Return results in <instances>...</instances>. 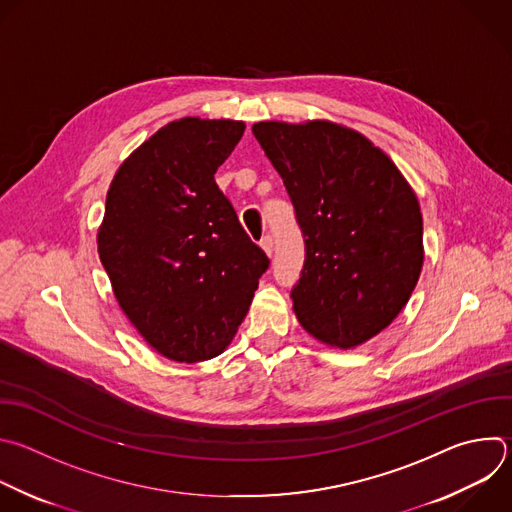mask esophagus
<instances>
[{"label": "esophagus", "instance_id": "34e87169", "mask_svg": "<svg viewBox=\"0 0 512 512\" xmlns=\"http://www.w3.org/2000/svg\"><path fill=\"white\" fill-rule=\"evenodd\" d=\"M261 249L267 253V257H271V255H273V237L265 235V237L261 239Z\"/></svg>", "mask_w": 512, "mask_h": 512}]
</instances>
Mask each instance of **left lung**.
Instances as JSON below:
<instances>
[{
    "instance_id": "1",
    "label": "left lung",
    "mask_w": 512,
    "mask_h": 512,
    "mask_svg": "<svg viewBox=\"0 0 512 512\" xmlns=\"http://www.w3.org/2000/svg\"><path fill=\"white\" fill-rule=\"evenodd\" d=\"M305 239L293 311L317 342L354 350L406 307L424 263L422 213L400 168L331 120L253 124Z\"/></svg>"
}]
</instances>
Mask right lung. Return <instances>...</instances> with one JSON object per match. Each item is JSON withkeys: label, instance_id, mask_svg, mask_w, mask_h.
<instances>
[{"label": "right lung", "instance_id": "add662e5", "mask_svg": "<svg viewBox=\"0 0 512 512\" xmlns=\"http://www.w3.org/2000/svg\"><path fill=\"white\" fill-rule=\"evenodd\" d=\"M243 132L229 118L168 122L118 166L106 195L96 243L114 297L173 362L223 354L269 267L215 183Z\"/></svg>", "mask_w": 512, "mask_h": 512}]
</instances>
